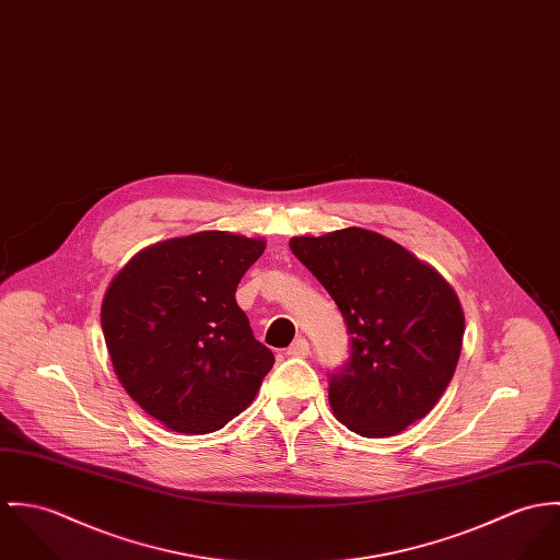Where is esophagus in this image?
Here are the masks:
<instances>
[{
    "mask_svg": "<svg viewBox=\"0 0 560 560\" xmlns=\"http://www.w3.org/2000/svg\"><path fill=\"white\" fill-rule=\"evenodd\" d=\"M288 357H296V359L310 357V341H307L305 337H299V339L288 348Z\"/></svg>",
    "mask_w": 560,
    "mask_h": 560,
    "instance_id": "1",
    "label": "esophagus"
}]
</instances>
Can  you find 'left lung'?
I'll use <instances>...</instances> for the list:
<instances>
[{
  "label": "left lung",
  "mask_w": 560,
  "mask_h": 560,
  "mask_svg": "<svg viewBox=\"0 0 560 560\" xmlns=\"http://www.w3.org/2000/svg\"><path fill=\"white\" fill-rule=\"evenodd\" d=\"M292 253L341 311L350 363L330 377L332 415L354 434L386 438L423 419L462 352L464 310L432 264L363 228L294 236Z\"/></svg>",
  "instance_id": "1"
}]
</instances>
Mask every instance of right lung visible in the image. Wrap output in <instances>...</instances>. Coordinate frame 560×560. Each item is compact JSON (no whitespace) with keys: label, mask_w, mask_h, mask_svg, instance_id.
I'll return each mask as SVG.
<instances>
[{"label":"right lung","mask_w":560,"mask_h":560,"mask_svg":"<svg viewBox=\"0 0 560 560\" xmlns=\"http://www.w3.org/2000/svg\"><path fill=\"white\" fill-rule=\"evenodd\" d=\"M264 238L197 232L130 257L112 279L101 324L126 393L178 434H210L255 399L275 354L236 303Z\"/></svg>","instance_id":"obj_1"}]
</instances>
